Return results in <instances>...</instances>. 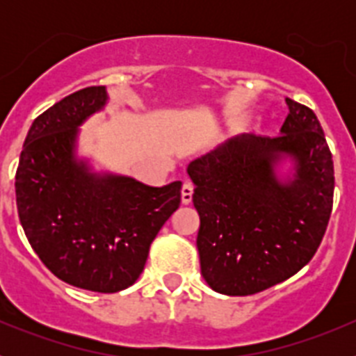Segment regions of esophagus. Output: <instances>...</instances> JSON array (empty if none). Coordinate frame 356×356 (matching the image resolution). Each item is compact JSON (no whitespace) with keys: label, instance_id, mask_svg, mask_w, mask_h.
I'll list each match as a JSON object with an SVG mask.
<instances>
[{"label":"esophagus","instance_id":"obj_1","mask_svg":"<svg viewBox=\"0 0 356 356\" xmlns=\"http://www.w3.org/2000/svg\"><path fill=\"white\" fill-rule=\"evenodd\" d=\"M193 184H191V181H185L184 187H181V203H184V205H188V203L193 201Z\"/></svg>","mask_w":356,"mask_h":356}]
</instances>
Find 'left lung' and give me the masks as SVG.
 <instances>
[{
    "mask_svg": "<svg viewBox=\"0 0 356 356\" xmlns=\"http://www.w3.org/2000/svg\"><path fill=\"white\" fill-rule=\"evenodd\" d=\"M276 137L238 135L193 160L201 275L216 292L250 296L291 278L319 248L333 205V160L312 110L291 97ZM295 172L282 181V159Z\"/></svg>",
    "mask_w": 356,
    "mask_h": 356,
    "instance_id": "8db88e82",
    "label": "left lung"
}]
</instances>
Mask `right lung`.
<instances>
[{
	"label": "right lung",
	"instance_id": "1",
	"mask_svg": "<svg viewBox=\"0 0 356 356\" xmlns=\"http://www.w3.org/2000/svg\"><path fill=\"white\" fill-rule=\"evenodd\" d=\"M106 89L72 92L33 121L15 172L19 221L49 271L72 287L119 292L137 282L149 246L181 201V181L149 187L94 172L76 156L78 128Z\"/></svg>",
	"mask_w": 356,
	"mask_h": 356
}]
</instances>
